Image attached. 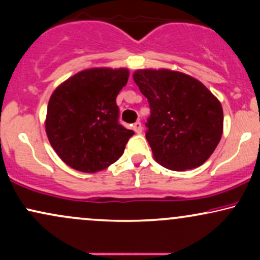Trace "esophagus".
<instances>
[{
    "instance_id": "34e87169",
    "label": "esophagus",
    "mask_w": 260,
    "mask_h": 260,
    "mask_svg": "<svg viewBox=\"0 0 260 260\" xmlns=\"http://www.w3.org/2000/svg\"><path fill=\"white\" fill-rule=\"evenodd\" d=\"M133 131L136 133H142V131H143V127H142V123H140V122L138 121V122H136V123H133Z\"/></svg>"
}]
</instances>
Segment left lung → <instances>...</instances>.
<instances>
[{
    "mask_svg": "<svg viewBox=\"0 0 260 260\" xmlns=\"http://www.w3.org/2000/svg\"><path fill=\"white\" fill-rule=\"evenodd\" d=\"M133 79L150 107L145 137L155 161L174 171L204 164L222 136L220 101L199 80L176 71L139 70Z\"/></svg>",
    "mask_w": 260,
    "mask_h": 260,
    "instance_id": "obj_1",
    "label": "left lung"
}]
</instances>
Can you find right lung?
Returning <instances> with one entry per match:
<instances>
[{
  "label": "right lung",
  "mask_w": 260,
  "mask_h": 260,
  "mask_svg": "<svg viewBox=\"0 0 260 260\" xmlns=\"http://www.w3.org/2000/svg\"><path fill=\"white\" fill-rule=\"evenodd\" d=\"M126 68H90L56 88L47 105V138L64 164L94 174L123 154L134 132L118 122V92L127 84Z\"/></svg>",
  "instance_id": "add662e5"
}]
</instances>
